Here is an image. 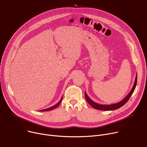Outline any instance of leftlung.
Segmentation results:
<instances>
[{"mask_svg": "<svg viewBox=\"0 0 147 147\" xmlns=\"http://www.w3.org/2000/svg\"><path fill=\"white\" fill-rule=\"evenodd\" d=\"M136 82H137V74L135 78V82L134 84L133 87L131 90V91L129 92V93L127 95V96L126 97H125L122 101H120L119 102L115 103V104H112V105H100L98 104V103L95 102L94 101H93L88 96V95L86 93V92H85V98L87 101L89 103V104L94 109H97V110H104V111H108V110H116L117 109H119L120 107H122L123 105H125L126 102L129 100V99L130 98V97H131V96L132 95L135 87L136 85Z\"/></svg>", "mask_w": 147, "mask_h": 147, "instance_id": "1", "label": "left lung"}]
</instances>
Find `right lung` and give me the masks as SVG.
I'll return each instance as SVG.
<instances>
[{"mask_svg": "<svg viewBox=\"0 0 147 147\" xmlns=\"http://www.w3.org/2000/svg\"><path fill=\"white\" fill-rule=\"evenodd\" d=\"M62 98H63V97H62V98H61V99H60V100L57 103L56 105H55V106H52V107H49V108H47V109H42V110H41L40 111H50V110H53V109H55V108H56L59 105H60V103L61 102V101H62Z\"/></svg>", "mask_w": 147, "mask_h": 147, "instance_id": "right-lung-1", "label": "right lung"}]
</instances>
